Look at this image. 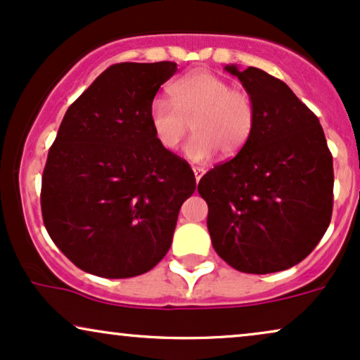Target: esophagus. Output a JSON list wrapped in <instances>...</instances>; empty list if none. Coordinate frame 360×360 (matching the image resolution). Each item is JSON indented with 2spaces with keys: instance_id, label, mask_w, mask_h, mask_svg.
<instances>
[{
  "instance_id": "1",
  "label": "esophagus",
  "mask_w": 360,
  "mask_h": 360,
  "mask_svg": "<svg viewBox=\"0 0 360 360\" xmlns=\"http://www.w3.org/2000/svg\"><path fill=\"white\" fill-rule=\"evenodd\" d=\"M193 171H194L195 181H198V183H199V179H201V177H202V174H204V172H206V169H204V167H202V166H194V167H193Z\"/></svg>"
}]
</instances>
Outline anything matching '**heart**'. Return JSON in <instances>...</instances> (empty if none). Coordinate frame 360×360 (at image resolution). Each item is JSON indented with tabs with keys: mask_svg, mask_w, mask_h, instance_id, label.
Here are the masks:
<instances>
[{
	"mask_svg": "<svg viewBox=\"0 0 360 360\" xmlns=\"http://www.w3.org/2000/svg\"><path fill=\"white\" fill-rule=\"evenodd\" d=\"M169 101L156 98L149 106V124L159 146L174 151L188 136L186 156L201 162L217 151L233 158L251 139L256 127V103L244 89L211 71H193L169 86Z\"/></svg>",
	"mask_w": 360,
	"mask_h": 360,
	"instance_id": "b5f03b06",
	"label": "heart"
}]
</instances>
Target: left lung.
<instances>
[{"label":"left lung","instance_id":"obj_1","mask_svg":"<svg viewBox=\"0 0 360 360\" xmlns=\"http://www.w3.org/2000/svg\"><path fill=\"white\" fill-rule=\"evenodd\" d=\"M226 71L251 94L257 117L248 144L199 181L212 248L240 272L285 271L330 224L332 154L317 116L284 81L257 68Z\"/></svg>","mask_w":360,"mask_h":360}]
</instances>
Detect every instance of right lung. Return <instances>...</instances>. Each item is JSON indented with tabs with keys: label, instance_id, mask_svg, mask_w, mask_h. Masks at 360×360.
Instances as JSON below:
<instances>
[{
	"label": "right lung",
	"instance_id": "1",
	"mask_svg": "<svg viewBox=\"0 0 360 360\" xmlns=\"http://www.w3.org/2000/svg\"><path fill=\"white\" fill-rule=\"evenodd\" d=\"M176 71L171 61L109 66L68 108L49 148L41 183L44 227L89 274H144L169 251L195 177L154 139L149 106Z\"/></svg>",
	"mask_w": 360,
	"mask_h": 360
}]
</instances>
